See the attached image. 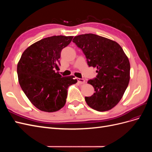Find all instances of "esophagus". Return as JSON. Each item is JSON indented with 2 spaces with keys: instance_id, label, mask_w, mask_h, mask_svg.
Returning a JSON list of instances; mask_svg holds the SVG:
<instances>
[{
  "instance_id": "esophagus-1",
  "label": "esophagus",
  "mask_w": 152,
  "mask_h": 152,
  "mask_svg": "<svg viewBox=\"0 0 152 152\" xmlns=\"http://www.w3.org/2000/svg\"><path fill=\"white\" fill-rule=\"evenodd\" d=\"M77 80H78V82H79V84H84L85 83V80L84 79H80V78H78L77 79Z\"/></svg>"
}]
</instances>
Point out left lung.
Segmentation results:
<instances>
[{"label":"left lung","instance_id":"left-lung-1","mask_svg":"<svg viewBox=\"0 0 152 152\" xmlns=\"http://www.w3.org/2000/svg\"><path fill=\"white\" fill-rule=\"evenodd\" d=\"M86 57L89 66L97 68L98 75L87 83L95 93L85 100L99 112L111 110L118 103L130 80V63L115 41L93 34L75 36L73 40Z\"/></svg>","mask_w":152,"mask_h":152}]
</instances>
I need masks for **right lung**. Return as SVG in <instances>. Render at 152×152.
Wrapping results in <instances>:
<instances>
[{
  "instance_id": "1",
  "label": "right lung",
  "mask_w": 152,
  "mask_h": 152,
  "mask_svg": "<svg viewBox=\"0 0 152 152\" xmlns=\"http://www.w3.org/2000/svg\"><path fill=\"white\" fill-rule=\"evenodd\" d=\"M73 36H52L26 48L17 65L18 81L30 102L46 112L58 111L65 106L68 87L76 84L74 76L62 77L58 72L61 50Z\"/></svg>"
}]
</instances>
